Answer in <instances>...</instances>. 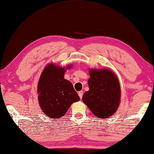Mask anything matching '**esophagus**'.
I'll use <instances>...</instances> for the list:
<instances>
[{"mask_svg": "<svg viewBox=\"0 0 154 154\" xmlns=\"http://www.w3.org/2000/svg\"><path fill=\"white\" fill-rule=\"evenodd\" d=\"M78 95H79L80 99H82V97H83V91H79V93H78Z\"/></svg>", "mask_w": 154, "mask_h": 154, "instance_id": "esophagus-1", "label": "esophagus"}]
</instances>
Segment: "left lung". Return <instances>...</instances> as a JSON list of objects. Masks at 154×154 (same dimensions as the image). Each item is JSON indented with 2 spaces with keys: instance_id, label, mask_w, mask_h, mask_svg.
<instances>
[{
  "instance_id": "obj_1",
  "label": "left lung",
  "mask_w": 154,
  "mask_h": 154,
  "mask_svg": "<svg viewBox=\"0 0 154 154\" xmlns=\"http://www.w3.org/2000/svg\"><path fill=\"white\" fill-rule=\"evenodd\" d=\"M89 73V90L84 93L82 100L95 116L109 117L119 104L121 90L118 79L108 69H91Z\"/></svg>"
}]
</instances>
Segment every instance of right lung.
I'll return each instance as SVG.
<instances>
[{"label":"right lung","mask_w":154,"mask_h":154,"mask_svg":"<svg viewBox=\"0 0 154 154\" xmlns=\"http://www.w3.org/2000/svg\"><path fill=\"white\" fill-rule=\"evenodd\" d=\"M65 71L64 68L50 64L38 81L39 104L45 115L52 119L64 116L71 104L80 99L72 83L64 79Z\"/></svg>","instance_id":"right-lung-1"}]
</instances>
